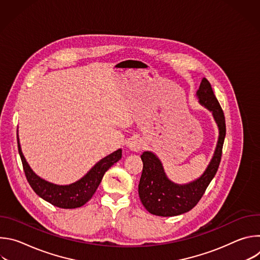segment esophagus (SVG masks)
<instances>
[{
    "label": "esophagus",
    "mask_w": 260,
    "mask_h": 260,
    "mask_svg": "<svg viewBox=\"0 0 260 260\" xmlns=\"http://www.w3.org/2000/svg\"><path fill=\"white\" fill-rule=\"evenodd\" d=\"M126 146H127L129 150L138 152V151L142 150V148L144 147V142H143L142 139H140L138 137H134V138H131L128 140Z\"/></svg>",
    "instance_id": "esophagus-1"
}]
</instances>
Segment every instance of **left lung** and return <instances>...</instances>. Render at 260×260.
<instances>
[{"instance_id":"left-lung-1","label":"left lung","mask_w":260,"mask_h":260,"mask_svg":"<svg viewBox=\"0 0 260 260\" xmlns=\"http://www.w3.org/2000/svg\"><path fill=\"white\" fill-rule=\"evenodd\" d=\"M197 96L199 103L211 111L219 129L213 157L200 178L186 184H177L168 178L160 159L153 152L144 151L141 155L143 172L139 197L146 210L153 215L172 217L190 211L200 202L217 173L226 133L224 114L206 78H203Z\"/></svg>"}]
</instances>
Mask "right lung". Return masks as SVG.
Masks as SVG:
<instances>
[{
    "label": "right lung",
    "mask_w": 260,
    "mask_h": 260,
    "mask_svg": "<svg viewBox=\"0 0 260 260\" xmlns=\"http://www.w3.org/2000/svg\"><path fill=\"white\" fill-rule=\"evenodd\" d=\"M17 144L23 171L32 190L44 201L62 209H75L86 204L94 194L105 173L122 156V150L117 149L98 161L78 181L69 185H57L42 179L30 169L22 154L18 135Z\"/></svg>",
    "instance_id": "1"
}]
</instances>
